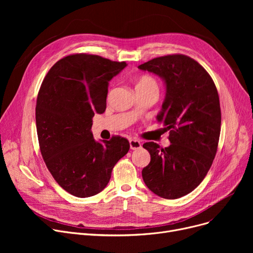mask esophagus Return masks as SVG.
I'll return each mask as SVG.
<instances>
[{
	"label": "esophagus",
	"instance_id": "34e87169",
	"mask_svg": "<svg viewBox=\"0 0 253 253\" xmlns=\"http://www.w3.org/2000/svg\"><path fill=\"white\" fill-rule=\"evenodd\" d=\"M129 143H130V149L131 150H138V149L141 148V142L137 139H130Z\"/></svg>",
	"mask_w": 253,
	"mask_h": 253
}]
</instances>
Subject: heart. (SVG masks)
I'll list each match as a JSON object with an SVG mask.
<instances>
[{
  "instance_id": "b5f03b06",
  "label": "heart",
  "mask_w": 253,
  "mask_h": 253,
  "mask_svg": "<svg viewBox=\"0 0 253 253\" xmlns=\"http://www.w3.org/2000/svg\"><path fill=\"white\" fill-rule=\"evenodd\" d=\"M136 89H154L158 90V83L156 80L148 75L139 77L136 81Z\"/></svg>"
}]
</instances>
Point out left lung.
Instances as JSON below:
<instances>
[{"label": "left lung", "instance_id": "8db88e82", "mask_svg": "<svg viewBox=\"0 0 253 253\" xmlns=\"http://www.w3.org/2000/svg\"><path fill=\"white\" fill-rule=\"evenodd\" d=\"M161 77L166 97L157 120L169 130L168 148L142 147L151 162L142 169L147 187L165 199L188 195L202 182L217 152L221 112L213 80L203 66L183 54L154 58L138 66Z\"/></svg>", "mask_w": 253, "mask_h": 253}]
</instances>
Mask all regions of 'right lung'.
Segmentation results:
<instances>
[{
	"label": "right lung",
	"instance_id": "1",
	"mask_svg": "<svg viewBox=\"0 0 253 253\" xmlns=\"http://www.w3.org/2000/svg\"><path fill=\"white\" fill-rule=\"evenodd\" d=\"M126 65L86 53L71 54L52 66L39 90L40 150L53 178L75 197L100 193L129 151L126 138L98 142L91 131L93 116L105 111L109 82Z\"/></svg>",
	"mask_w": 253,
	"mask_h": 253
}]
</instances>
